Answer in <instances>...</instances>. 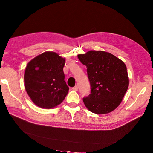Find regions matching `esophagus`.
I'll return each mask as SVG.
<instances>
[{
	"label": "esophagus",
	"mask_w": 153,
	"mask_h": 153,
	"mask_svg": "<svg viewBox=\"0 0 153 153\" xmlns=\"http://www.w3.org/2000/svg\"><path fill=\"white\" fill-rule=\"evenodd\" d=\"M72 90L73 91H77V90H78V87H77V86H75V87H72Z\"/></svg>",
	"instance_id": "1"
}]
</instances>
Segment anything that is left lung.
<instances>
[{"mask_svg": "<svg viewBox=\"0 0 153 153\" xmlns=\"http://www.w3.org/2000/svg\"><path fill=\"white\" fill-rule=\"evenodd\" d=\"M77 57L87 68L91 85L90 94L83 98L85 106L98 114L113 111L121 103L129 86L125 64L105 51H91Z\"/></svg>", "mask_w": 153, "mask_h": 153, "instance_id": "8db88e82", "label": "left lung"}]
</instances>
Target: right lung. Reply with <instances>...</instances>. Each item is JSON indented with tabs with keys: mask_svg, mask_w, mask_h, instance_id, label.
<instances>
[{
	"mask_svg": "<svg viewBox=\"0 0 153 153\" xmlns=\"http://www.w3.org/2000/svg\"><path fill=\"white\" fill-rule=\"evenodd\" d=\"M64 58L53 52H45L27 64L25 88L37 106L51 108L64 100L69 90L64 81Z\"/></svg>",
	"mask_w": 153,
	"mask_h": 153,
	"instance_id": "obj_1",
	"label": "right lung"
}]
</instances>
